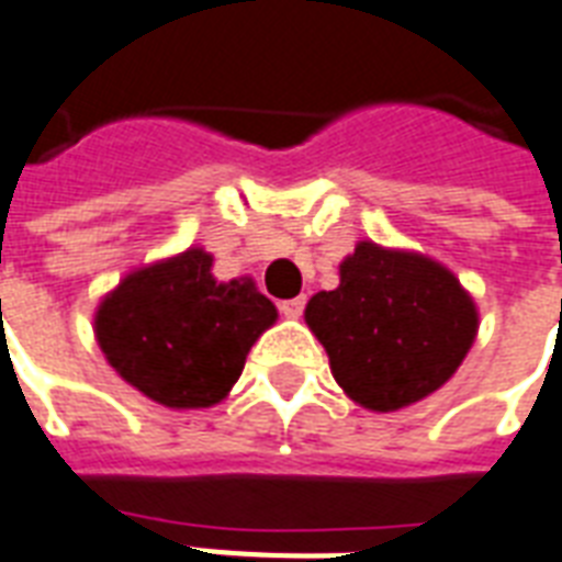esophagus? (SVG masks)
Here are the masks:
<instances>
[{
  "label": "esophagus",
  "instance_id": "esophagus-1",
  "mask_svg": "<svg viewBox=\"0 0 562 562\" xmlns=\"http://www.w3.org/2000/svg\"><path fill=\"white\" fill-rule=\"evenodd\" d=\"M303 310H306V297H291L280 303V312L285 315V318H300Z\"/></svg>",
  "mask_w": 562,
  "mask_h": 562
}]
</instances>
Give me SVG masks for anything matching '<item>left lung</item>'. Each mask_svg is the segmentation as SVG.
I'll return each instance as SVG.
<instances>
[{
  "mask_svg": "<svg viewBox=\"0 0 562 562\" xmlns=\"http://www.w3.org/2000/svg\"><path fill=\"white\" fill-rule=\"evenodd\" d=\"M306 324L345 395L395 413L451 380L477 336V306L445 265L359 241L338 289L306 303Z\"/></svg>",
  "mask_w": 562,
  "mask_h": 562,
  "instance_id": "left-lung-1",
  "label": "left lung"
}]
</instances>
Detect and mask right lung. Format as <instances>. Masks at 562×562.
Here are the masks:
<instances>
[{"mask_svg":"<svg viewBox=\"0 0 562 562\" xmlns=\"http://www.w3.org/2000/svg\"><path fill=\"white\" fill-rule=\"evenodd\" d=\"M277 306L250 277L217 282L212 256H179L126 273L102 297L93 333L109 366L140 395L170 409L221 404Z\"/></svg>","mask_w":562,"mask_h":562,"instance_id":"add662e5","label":"right lung"}]
</instances>
